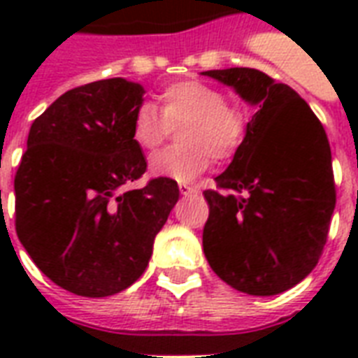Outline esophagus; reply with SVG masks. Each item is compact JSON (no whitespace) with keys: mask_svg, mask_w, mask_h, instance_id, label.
Returning <instances> with one entry per match:
<instances>
[{"mask_svg":"<svg viewBox=\"0 0 358 358\" xmlns=\"http://www.w3.org/2000/svg\"><path fill=\"white\" fill-rule=\"evenodd\" d=\"M178 189L182 195H191V193H195L196 191V185H189V184H185V182H180Z\"/></svg>","mask_w":358,"mask_h":358,"instance_id":"34e87169","label":"esophagus"}]
</instances>
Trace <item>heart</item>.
<instances>
[{"instance_id":"b5f03b06","label":"heart","mask_w":358,"mask_h":358,"mask_svg":"<svg viewBox=\"0 0 358 358\" xmlns=\"http://www.w3.org/2000/svg\"><path fill=\"white\" fill-rule=\"evenodd\" d=\"M162 111L150 102L137 106L131 117V139L143 150H156L167 139L173 126L185 122L173 146L150 157V173L156 176L189 182L204 173L212 159H230L241 148L249 117L243 108L229 103L219 89L199 80L171 83L159 92Z\"/></svg>"}]
</instances>
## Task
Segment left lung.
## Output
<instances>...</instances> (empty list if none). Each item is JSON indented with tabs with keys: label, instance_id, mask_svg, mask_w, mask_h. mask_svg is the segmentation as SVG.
Wrapping results in <instances>:
<instances>
[{
	"label": "left lung",
	"instance_id": "8db88e82",
	"mask_svg": "<svg viewBox=\"0 0 358 358\" xmlns=\"http://www.w3.org/2000/svg\"><path fill=\"white\" fill-rule=\"evenodd\" d=\"M258 111L234 159L204 191V255L249 295L282 294L316 267L336 204L325 129L308 103L256 69L208 70Z\"/></svg>",
	"mask_w": 358,
	"mask_h": 358
}]
</instances>
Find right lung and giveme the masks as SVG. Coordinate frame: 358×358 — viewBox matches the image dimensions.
Here are the masks:
<instances>
[{
  "mask_svg": "<svg viewBox=\"0 0 358 358\" xmlns=\"http://www.w3.org/2000/svg\"><path fill=\"white\" fill-rule=\"evenodd\" d=\"M143 87L122 78L70 89L31 124L14 176V227L52 282L108 297L145 273L154 238L178 201V184L146 173L131 139Z\"/></svg>",
  "mask_w": 358,
  "mask_h": 358,
  "instance_id": "right-lung-1",
  "label": "right lung"
}]
</instances>
